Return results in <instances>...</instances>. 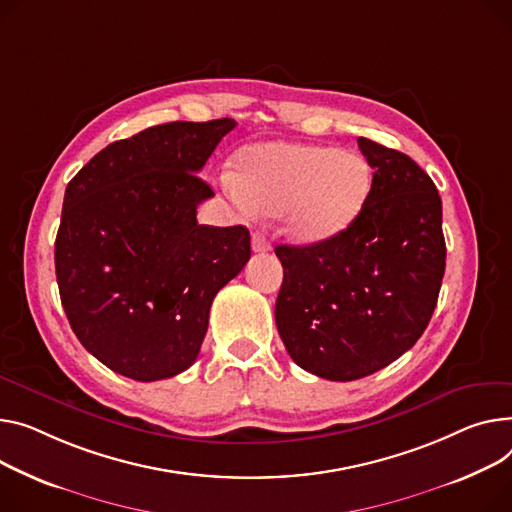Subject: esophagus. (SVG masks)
I'll return each mask as SVG.
<instances>
[{"instance_id": "esophagus-1", "label": "esophagus", "mask_w": 512, "mask_h": 512, "mask_svg": "<svg viewBox=\"0 0 512 512\" xmlns=\"http://www.w3.org/2000/svg\"><path fill=\"white\" fill-rule=\"evenodd\" d=\"M251 247H253L255 253H265V251L271 249V245L267 243V238H265L261 232H255V234L251 236Z\"/></svg>"}]
</instances>
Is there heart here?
<instances>
[{
  "label": "heart",
  "mask_w": 512,
  "mask_h": 512,
  "mask_svg": "<svg viewBox=\"0 0 512 512\" xmlns=\"http://www.w3.org/2000/svg\"><path fill=\"white\" fill-rule=\"evenodd\" d=\"M224 189L245 216L282 218L296 243L317 245L342 234L362 212L370 168L354 152L300 142H265L236 158Z\"/></svg>",
  "instance_id": "obj_1"
}]
</instances>
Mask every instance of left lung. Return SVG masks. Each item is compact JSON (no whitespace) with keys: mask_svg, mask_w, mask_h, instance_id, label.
<instances>
[{"mask_svg":"<svg viewBox=\"0 0 512 512\" xmlns=\"http://www.w3.org/2000/svg\"><path fill=\"white\" fill-rule=\"evenodd\" d=\"M372 185L358 218L317 245H278L276 325L290 358L321 379L356 381L410 350L445 276L442 201L410 158L358 138Z\"/></svg>","mask_w":512,"mask_h":512,"instance_id":"8db88e82","label":"left lung"}]
</instances>
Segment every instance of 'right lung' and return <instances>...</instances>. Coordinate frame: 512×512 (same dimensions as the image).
Here are the masks:
<instances>
[{
	"label": "right lung",
	"mask_w": 512,
	"mask_h": 512,
	"mask_svg": "<svg viewBox=\"0 0 512 512\" xmlns=\"http://www.w3.org/2000/svg\"><path fill=\"white\" fill-rule=\"evenodd\" d=\"M234 119L148 127L67 183L55 238L61 304L80 344L133 381L187 370L220 288L251 257L245 226L197 224L199 179Z\"/></svg>",
	"instance_id": "add662e5"
}]
</instances>
